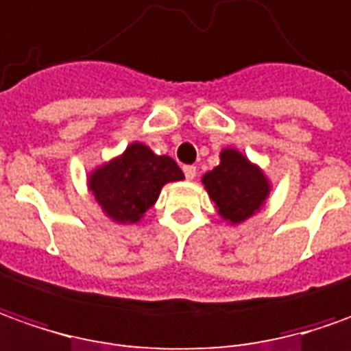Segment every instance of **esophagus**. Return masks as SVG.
Listing matches in <instances>:
<instances>
[{
    "label": "esophagus",
    "instance_id": "esophagus-1",
    "mask_svg": "<svg viewBox=\"0 0 351 351\" xmlns=\"http://www.w3.org/2000/svg\"><path fill=\"white\" fill-rule=\"evenodd\" d=\"M182 171H184V175H186V178H188V180H194L195 173H197V169H195L194 165H186Z\"/></svg>",
    "mask_w": 351,
    "mask_h": 351
}]
</instances>
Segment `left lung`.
<instances>
[{"label":"left lung","mask_w":351,"mask_h":351,"mask_svg":"<svg viewBox=\"0 0 351 351\" xmlns=\"http://www.w3.org/2000/svg\"><path fill=\"white\" fill-rule=\"evenodd\" d=\"M219 215L230 225H240L265 206L271 182L265 173L234 147L221 152V163L202 176Z\"/></svg>","instance_id":"obj_1"}]
</instances>
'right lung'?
I'll list each match as a JSON object with an SVG mask.
<instances>
[{
	"mask_svg": "<svg viewBox=\"0 0 351 351\" xmlns=\"http://www.w3.org/2000/svg\"><path fill=\"white\" fill-rule=\"evenodd\" d=\"M182 178L173 157L157 156L145 144L132 142L121 156L90 173L88 188L111 221L134 225L154 207L167 182Z\"/></svg>",
	"mask_w": 351,
	"mask_h": 351,
	"instance_id": "1",
	"label": "right lung"
}]
</instances>
